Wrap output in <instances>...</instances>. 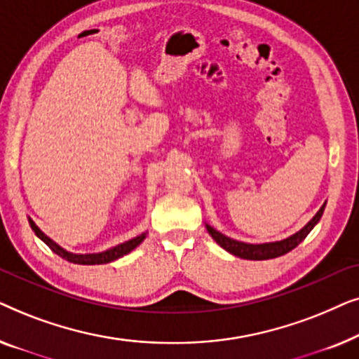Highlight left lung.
I'll return each mask as SVG.
<instances>
[{"mask_svg":"<svg viewBox=\"0 0 359 359\" xmlns=\"http://www.w3.org/2000/svg\"><path fill=\"white\" fill-rule=\"evenodd\" d=\"M323 210H325V203L318 212L313 215V217L309 220V222L304 225V227L296 232L291 237L284 238V240H278V242H268V243H245V242H238V240H233L227 237V235L220 233L219 230H215L214 227H210L209 224H205V229L210 237H212L215 242H217L220 247H222L225 252L235 255V257L243 258V259H271V258H278L286 255L287 252H291L297 247L299 243L302 242L304 238L311 233V230L316 227L320 220Z\"/></svg>","mask_w":359,"mask_h":359,"instance_id":"8db88e82","label":"left lung"}]
</instances>
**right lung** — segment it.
Returning <instances> with one entry per match:
<instances>
[{"instance_id":"1","label":"right lung","mask_w":359,"mask_h":359,"mask_svg":"<svg viewBox=\"0 0 359 359\" xmlns=\"http://www.w3.org/2000/svg\"><path fill=\"white\" fill-rule=\"evenodd\" d=\"M29 225H31L34 233H36L37 237L41 238L42 242L52 250L53 253H57L58 257H62L63 259H67V262L75 263V264H104V263L116 262V259L122 258L124 255L130 253L132 250H135L142 242H144L145 237H147V232H144V233L137 235V237H134V238L127 240V242H124V243L116 245V247H112V248L106 250V252H101V253H72V252H68V250L62 248L58 243L53 242L50 237H47V235L37 227L36 222H34L31 217H29Z\"/></svg>"}]
</instances>
